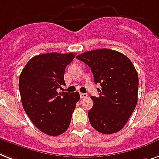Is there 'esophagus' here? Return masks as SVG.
<instances>
[{
	"instance_id": "obj_1",
	"label": "esophagus",
	"mask_w": 159,
	"mask_h": 159,
	"mask_svg": "<svg viewBox=\"0 0 159 159\" xmlns=\"http://www.w3.org/2000/svg\"><path fill=\"white\" fill-rule=\"evenodd\" d=\"M80 97L81 98H86L88 97V94L85 93H80Z\"/></svg>"
}]
</instances>
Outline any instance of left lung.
<instances>
[{"instance_id":"left-lung-1","label":"left lung","mask_w":159,"mask_h":159,"mask_svg":"<svg viewBox=\"0 0 159 159\" xmlns=\"http://www.w3.org/2000/svg\"><path fill=\"white\" fill-rule=\"evenodd\" d=\"M91 68L95 84L101 89L98 97L92 96L89 111L93 127L102 134H113L126 124L138 100L139 78L130 60L111 49L89 51L76 57Z\"/></svg>"}]
</instances>
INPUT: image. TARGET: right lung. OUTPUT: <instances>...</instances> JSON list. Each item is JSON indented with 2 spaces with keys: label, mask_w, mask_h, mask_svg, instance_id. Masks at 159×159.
Here are the masks:
<instances>
[{
  "label": "right lung",
  "mask_w": 159,
  "mask_h": 159,
  "mask_svg": "<svg viewBox=\"0 0 159 159\" xmlns=\"http://www.w3.org/2000/svg\"><path fill=\"white\" fill-rule=\"evenodd\" d=\"M75 58L73 52H52L35 56L25 65L20 75L21 102L25 112L38 129L51 136L68 129L78 92L58 93L65 85L66 67Z\"/></svg>",
  "instance_id": "1"
}]
</instances>
